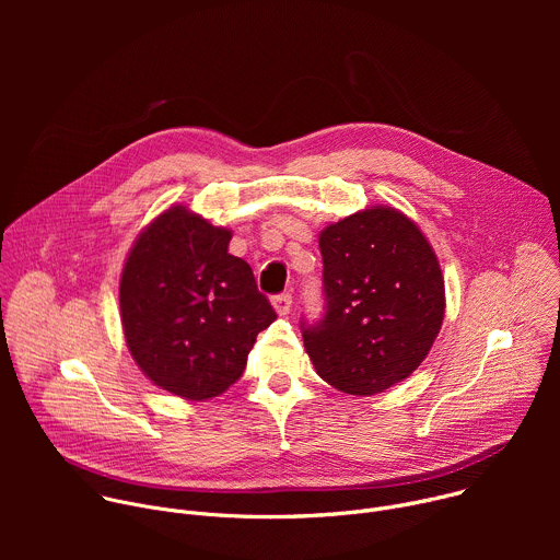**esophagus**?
<instances>
[{"instance_id": "esophagus-1", "label": "esophagus", "mask_w": 560, "mask_h": 560, "mask_svg": "<svg viewBox=\"0 0 560 560\" xmlns=\"http://www.w3.org/2000/svg\"><path fill=\"white\" fill-rule=\"evenodd\" d=\"M272 305L277 310V314H288L292 307V294L290 292H281L272 296Z\"/></svg>"}]
</instances>
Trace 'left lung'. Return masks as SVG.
Segmentation results:
<instances>
[{
  "label": "left lung",
  "mask_w": 560,
  "mask_h": 560,
  "mask_svg": "<svg viewBox=\"0 0 560 560\" xmlns=\"http://www.w3.org/2000/svg\"><path fill=\"white\" fill-rule=\"evenodd\" d=\"M324 316L301 322L316 374L357 396L410 376L445 314L439 259L419 225L394 208L354 212L318 234Z\"/></svg>",
  "instance_id": "1"
}]
</instances>
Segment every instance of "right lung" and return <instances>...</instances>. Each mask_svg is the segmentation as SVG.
Returning <instances> with one entry per match:
<instances>
[{"instance_id": "obj_1", "label": "right lung", "mask_w": 560, "mask_h": 560, "mask_svg": "<svg viewBox=\"0 0 560 560\" xmlns=\"http://www.w3.org/2000/svg\"><path fill=\"white\" fill-rule=\"evenodd\" d=\"M232 232L186 206L159 214L126 259L119 307L141 372L188 401L225 392L277 312L253 268L228 253Z\"/></svg>"}]
</instances>
